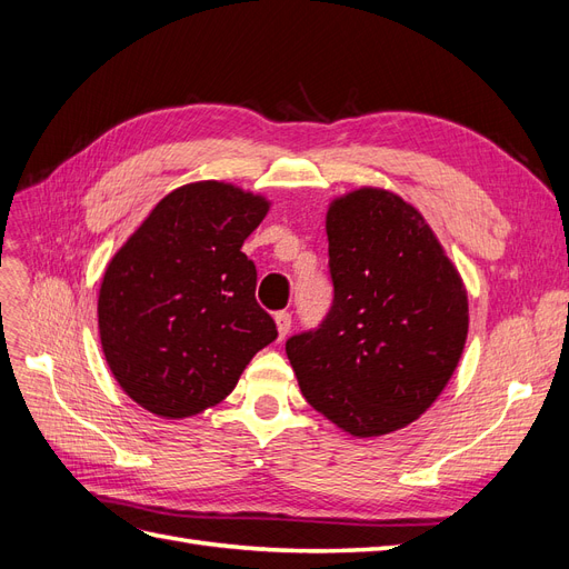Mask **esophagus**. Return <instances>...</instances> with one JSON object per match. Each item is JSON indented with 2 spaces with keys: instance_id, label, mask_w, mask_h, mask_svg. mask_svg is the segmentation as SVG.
I'll list each match as a JSON object with an SVG mask.
<instances>
[{
  "instance_id": "1",
  "label": "esophagus",
  "mask_w": 569,
  "mask_h": 569,
  "mask_svg": "<svg viewBox=\"0 0 569 569\" xmlns=\"http://www.w3.org/2000/svg\"><path fill=\"white\" fill-rule=\"evenodd\" d=\"M276 325H278V335H280V339H284V337L289 335V329H291V316H289L287 310L276 312Z\"/></svg>"
}]
</instances>
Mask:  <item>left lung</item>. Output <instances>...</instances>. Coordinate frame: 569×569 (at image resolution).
Listing matches in <instances>:
<instances>
[{"label": "left lung", "instance_id": "obj_1", "mask_svg": "<svg viewBox=\"0 0 569 569\" xmlns=\"http://www.w3.org/2000/svg\"><path fill=\"white\" fill-rule=\"evenodd\" d=\"M335 301L318 329L287 339L303 398L350 436L405 428L452 379L468 297L421 213L360 188L329 204Z\"/></svg>", "mask_w": 569, "mask_h": 569}]
</instances>
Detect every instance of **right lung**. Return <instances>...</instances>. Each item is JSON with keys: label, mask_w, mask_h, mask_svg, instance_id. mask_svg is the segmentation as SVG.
Segmentation results:
<instances>
[{"label": "right lung", "mask_w": 569, "mask_h": 569, "mask_svg": "<svg viewBox=\"0 0 569 569\" xmlns=\"http://www.w3.org/2000/svg\"><path fill=\"white\" fill-rule=\"evenodd\" d=\"M268 200L230 183L176 188L106 268L98 331L124 393L164 419L219 405L249 360L278 339L257 303L244 240Z\"/></svg>", "instance_id": "obj_1"}]
</instances>
